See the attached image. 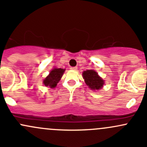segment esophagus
<instances>
[{
  "label": "esophagus",
  "instance_id": "1",
  "mask_svg": "<svg viewBox=\"0 0 147 147\" xmlns=\"http://www.w3.org/2000/svg\"><path fill=\"white\" fill-rule=\"evenodd\" d=\"M70 69H72V70H77V69H78V67H71Z\"/></svg>",
  "mask_w": 147,
  "mask_h": 147
}]
</instances>
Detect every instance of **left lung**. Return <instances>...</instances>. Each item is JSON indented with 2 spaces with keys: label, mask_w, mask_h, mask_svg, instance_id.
I'll list each match as a JSON object with an SVG mask.
<instances>
[{
  "label": "left lung",
  "mask_w": 147,
  "mask_h": 147,
  "mask_svg": "<svg viewBox=\"0 0 147 147\" xmlns=\"http://www.w3.org/2000/svg\"><path fill=\"white\" fill-rule=\"evenodd\" d=\"M83 78L84 79L87 85L92 90H98L101 89L104 84V80L102 79L97 72L92 69L84 71L82 73Z\"/></svg>",
  "instance_id": "left-lung-1"
}]
</instances>
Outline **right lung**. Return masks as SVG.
<instances>
[{
    "mask_svg": "<svg viewBox=\"0 0 147 147\" xmlns=\"http://www.w3.org/2000/svg\"><path fill=\"white\" fill-rule=\"evenodd\" d=\"M64 72L65 69H61V68H54L53 70H51L48 76L44 80V84L47 87L50 86L52 88L55 87L57 82L60 81V78L63 76Z\"/></svg>",
    "mask_w": 147,
    "mask_h": 147,
    "instance_id": "1",
    "label": "right lung"
}]
</instances>
